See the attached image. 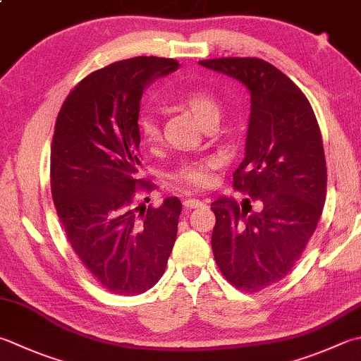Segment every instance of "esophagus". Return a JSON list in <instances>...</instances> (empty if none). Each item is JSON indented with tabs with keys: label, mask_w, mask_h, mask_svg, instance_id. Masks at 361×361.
I'll return each instance as SVG.
<instances>
[{
	"label": "esophagus",
	"mask_w": 361,
	"mask_h": 361,
	"mask_svg": "<svg viewBox=\"0 0 361 361\" xmlns=\"http://www.w3.org/2000/svg\"><path fill=\"white\" fill-rule=\"evenodd\" d=\"M183 206H185L187 209H196V207L204 206V202L200 201V200H196V198H188V200L183 201Z\"/></svg>",
	"instance_id": "34e87169"
}]
</instances>
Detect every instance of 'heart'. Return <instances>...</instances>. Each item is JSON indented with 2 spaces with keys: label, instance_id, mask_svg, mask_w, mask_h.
Wrapping results in <instances>:
<instances>
[{
  "label": "heart",
  "instance_id": "heart-1",
  "mask_svg": "<svg viewBox=\"0 0 361 361\" xmlns=\"http://www.w3.org/2000/svg\"><path fill=\"white\" fill-rule=\"evenodd\" d=\"M180 104L188 108L193 113V116L200 124H206L210 119L220 118V104L215 99L214 94H210L207 90H201V87H193V90L183 91L179 96ZM140 135L141 138L147 145L159 141L160 138V124L159 119L154 114H142L138 122ZM215 166V160H204V161H193L188 165H183L176 173V179L183 185H193V187H202L209 182V173L207 169Z\"/></svg>",
  "mask_w": 361,
  "mask_h": 361
}]
</instances>
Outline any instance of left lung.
Listing matches in <instances>:
<instances>
[{
  "mask_svg": "<svg viewBox=\"0 0 361 361\" xmlns=\"http://www.w3.org/2000/svg\"><path fill=\"white\" fill-rule=\"evenodd\" d=\"M247 87L251 111L234 188L256 201L212 202V251L237 289L259 290L286 276L321 219L327 165L308 99L275 66L257 58L200 61Z\"/></svg>",
  "mask_w": 361,
  "mask_h": 361,
  "instance_id": "8db88e82",
  "label": "left lung"
}]
</instances>
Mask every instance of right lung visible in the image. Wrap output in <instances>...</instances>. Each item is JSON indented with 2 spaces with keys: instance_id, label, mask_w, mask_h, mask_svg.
Listing matches in <instances>:
<instances>
[{
  "instance_id": "add662e5",
  "label": "right lung",
  "mask_w": 361,
  "mask_h": 361,
  "mask_svg": "<svg viewBox=\"0 0 361 361\" xmlns=\"http://www.w3.org/2000/svg\"><path fill=\"white\" fill-rule=\"evenodd\" d=\"M176 59L138 56L92 72L61 106L51 142V195L67 240L114 294L151 289L166 269L182 204L133 202L140 161V102L146 87L178 71Z\"/></svg>"
}]
</instances>
